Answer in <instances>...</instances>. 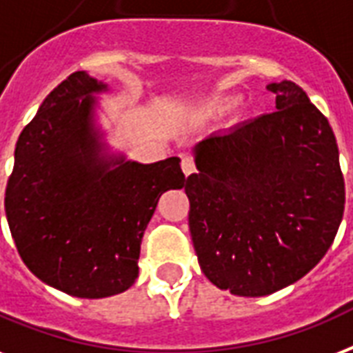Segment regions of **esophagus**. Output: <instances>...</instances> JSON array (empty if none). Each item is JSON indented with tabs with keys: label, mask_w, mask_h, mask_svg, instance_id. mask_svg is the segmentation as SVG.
Segmentation results:
<instances>
[{
	"label": "esophagus",
	"mask_w": 353,
	"mask_h": 353,
	"mask_svg": "<svg viewBox=\"0 0 353 353\" xmlns=\"http://www.w3.org/2000/svg\"><path fill=\"white\" fill-rule=\"evenodd\" d=\"M181 170L185 176H190V174H194L196 165H194V159L188 157V155H183L181 157Z\"/></svg>",
	"instance_id": "34e87169"
}]
</instances>
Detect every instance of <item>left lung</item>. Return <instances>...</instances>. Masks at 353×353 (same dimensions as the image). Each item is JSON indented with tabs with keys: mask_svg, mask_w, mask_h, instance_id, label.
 <instances>
[{
	"mask_svg": "<svg viewBox=\"0 0 353 353\" xmlns=\"http://www.w3.org/2000/svg\"><path fill=\"white\" fill-rule=\"evenodd\" d=\"M276 111L194 146L185 181L201 272L236 296H266L319 265L344 212L327 118L292 81L270 83Z\"/></svg>",
	"mask_w": 353,
	"mask_h": 353,
	"instance_id": "8db88e82",
	"label": "left lung"
}]
</instances>
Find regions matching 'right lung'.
Returning <instances> with one entry per match:
<instances>
[{"label": "right lung", "instance_id": "add662e5", "mask_svg": "<svg viewBox=\"0 0 353 353\" xmlns=\"http://www.w3.org/2000/svg\"><path fill=\"white\" fill-rule=\"evenodd\" d=\"M105 90L87 72L53 88L20 133L5 190L21 261L77 298H107L134 283L159 198L187 181L179 157L142 165L105 153L92 98Z\"/></svg>", "mask_w": 353, "mask_h": 353}]
</instances>
